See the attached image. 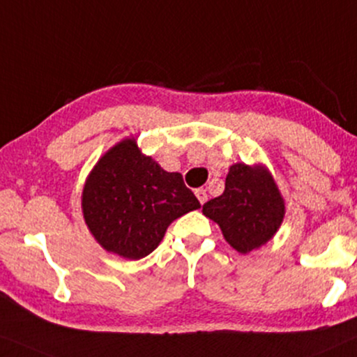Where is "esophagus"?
I'll return each mask as SVG.
<instances>
[{"label": "esophagus", "instance_id": "esophagus-1", "mask_svg": "<svg viewBox=\"0 0 357 357\" xmlns=\"http://www.w3.org/2000/svg\"><path fill=\"white\" fill-rule=\"evenodd\" d=\"M195 195H197V199H199V202H200L202 205H204L205 202L208 200V195H206V190H205V188H199V190L195 192Z\"/></svg>", "mask_w": 357, "mask_h": 357}]
</instances>
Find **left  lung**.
<instances>
[{
    "label": "left lung",
    "mask_w": 357,
    "mask_h": 357,
    "mask_svg": "<svg viewBox=\"0 0 357 357\" xmlns=\"http://www.w3.org/2000/svg\"><path fill=\"white\" fill-rule=\"evenodd\" d=\"M202 212L218 223L236 252L250 253L278 231L284 200L266 167L235 164L228 170L225 192L206 202Z\"/></svg>",
    "instance_id": "8db88e82"
}]
</instances>
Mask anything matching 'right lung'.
Here are the masks:
<instances>
[{"label":"right lung","mask_w":357,"mask_h":357,"mask_svg":"<svg viewBox=\"0 0 357 357\" xmlns=\"http://www.w3.org/2000/svg\"><path fill=\"white\" fill-rule=\"evenodd\" d=\"M200 208L178 172L144 155L135 139L109 149L82 190V213L98 243L127 259L152 253L174 220Z\"/></svg>","instance_id":"right-lung-1"}]
</instances>
